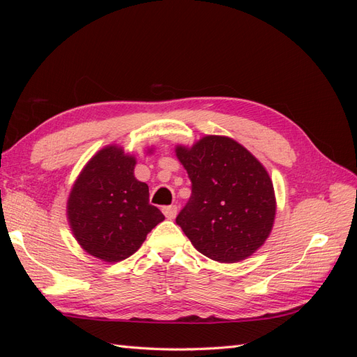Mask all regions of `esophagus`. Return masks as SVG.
Here are the masks:
<instances>
[{
    "label": "esophagus",
    "mask_w": 357,
    "mask_h": 357,
    "mask_svg": "<svg viewBox=\"0 0 357 357\" xmlns=\"http://www.w3.org/2000/svg\"><path fill=\"white\" fill-rule=\"evenodd\" d=\"M162 213L165 214L167 219H174L177 215V207L176 205H167V207H162Z\"/></svg>",
    "instance_id": "esophagus-1"
}]
</instances>
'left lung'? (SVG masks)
<instances>
[{"label": "left lung", "mask_w": 357, "mask_h": 357, "mask_svg": "<svg viewBox=\"0 0 357 357\" xmlns=\"http://www.w3.org/2000/svg\"><path fill=\"white\" fill-rule=\"evenodd\" d=\"M176 155L192 181L177 225L199 253L222 264L252 256L271 234L275 195L268 171L229 137L207 135Z\"/></svg>", "instance_id": "obj_1"}]
</instances>
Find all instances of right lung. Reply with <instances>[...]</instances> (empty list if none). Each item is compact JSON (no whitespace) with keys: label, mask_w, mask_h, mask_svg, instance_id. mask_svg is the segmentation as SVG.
I'll return each instance as SVG.
<instances>
[{"label":"right lung","mask_w":357,"mask_h":357,"mask_svg":"<svg viewBox=\"0 0 357 357\" xmlns=\"http://www.w3.org/2000/svg\"><path fill=\"white\" fill-rule=\"evenodd\" d=\"M135 156L119 146L101 149L74 181L67 215L83 250L114 264L134 255L164 220L149 202V186L134 176Z\"/></svg>","instance_id":"add662e5"}]
</instances>
